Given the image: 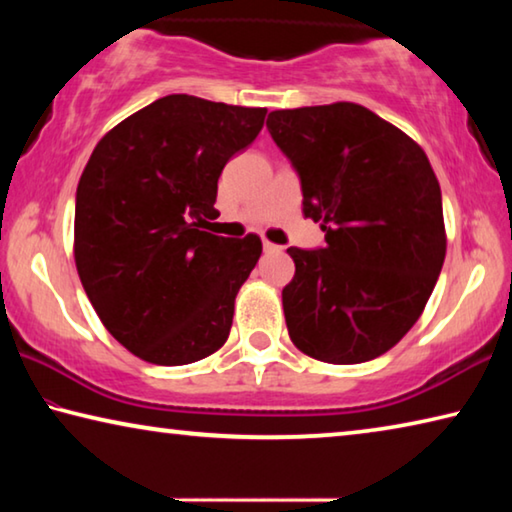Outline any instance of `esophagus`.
Returning <instances> with one entry per match:
<instances>
[{"mask_svg":"<svg viewBox=\"0 0 512 512\" xmlns=\"http://www.w3.org/2000/svg\"><path fill=\"white\" fill-rule=\"evenodd\" d=\"M280 250H282V246H275V244H271V241L264 239V253H280Z\"/></svg>","mask_w":512,"mask_h":512,"instance_id":"34e87169","label":"esophagus"}]
</instances>
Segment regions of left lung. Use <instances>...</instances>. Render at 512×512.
<instances>
[{
	"label": "left lung",
	"instance_id": "8db88e82",
	"mask_svg": "<svg viewBox=\"0 0 512 512\" xmlns=\"http://www.w3.org/2000/svg\"><path fill=\"white\" fill-rule=\"evenodd\" d=\"M266 128L298 173L302 212L325 232L323 248L287 250L291 341L325 363L375 359L415 325L445 262L429 158L359 103L273 110Z\"/></svg>",
	"mask_w": 512,
	"mask_h": 512
}]
</instances>
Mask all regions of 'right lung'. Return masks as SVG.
Instances as JSON below:
<instances>
[{"label": "right lung", "instance_id": "right-lung-1", "mask_svg": "<svg viewBox=\"0 0 512 512\" xmlns=\"http://www.w3.org/2000/svg\"><path fill=\"white\" fill-rule=\"evenodd\" d=\"M266 108L169 94L94 146L76 189L74 259L108 332L158 366H185L228 341L235 298L262 239L216 237V183L253 144Z\"/></svg>", "mask_w": 512, "mask_h": 512}]
</instances>
